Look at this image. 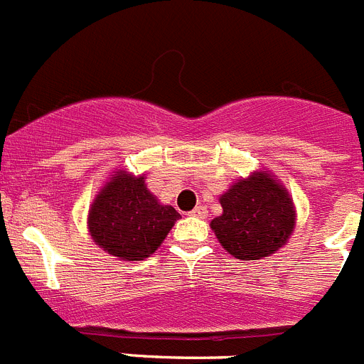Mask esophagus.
<instances>
[{"label": "esophagus", "instance_id": "esophagus-1", "mask_svg": "<svg viewBox=\"0 0 364 364\" xmlns=\"http://www.w3.org/2000/svg\"><path fill=\"white\" fill-rule=\"evenodd\" d=\"M191 217L205 218V217H208V210H205L204 205H197V208H195V210L191 211Z\"/></svg>", "mask_w": 364, "mask_h": 364}]
</instances>
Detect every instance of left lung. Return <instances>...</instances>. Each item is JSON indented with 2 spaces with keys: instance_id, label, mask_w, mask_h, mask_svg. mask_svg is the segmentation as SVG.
<instances>
[{
  "instance_id": "8db88e82",
  "label": "left lung",
  "mask_w": 364,
  "mask_h": 364,
  "mask_svg": "<svg viewBox=\"0 0 364 364\" xmlns=\"http://www.w3.org/2000/svg\"><path fill=\"white\" fill-rule=\"evenodd\" d=\"M222 215L211 230L230 255L259 260L275 253L295 228L290 195L268 171L240 178L220 197Z\"/></svg>"
}]
</instances>
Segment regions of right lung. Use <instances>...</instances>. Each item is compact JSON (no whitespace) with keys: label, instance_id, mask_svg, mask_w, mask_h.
I'll list each match as a JSON object with an SVG mask.
<instances>
[{"label":"right lung","instance_id":"add662e5","mask_svg":"<svg viewBox=\"0 0 364 364\" xmlns=\"http://www.w3.org/2000/svg\"><path fill=\"white\" fill-rule=\"evenodd\" d=\"M180 218L147 189L144 176L117 171L98 191L87 226L104 252L125 260H144L164 242Z\"/></svg>","mask_w":364,"mask_h":364}]
</instances>
